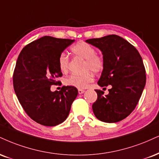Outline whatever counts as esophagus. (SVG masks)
Returning a JSON list of instances; mask_svg holds the SVG:
<instances>
[{
  "instance_id": "34e87169",
  "label": "esophagus",
  "mask_w": 159,
  "mask_h": 159,
  "mask_svg": "<svg viewBox=\"0 0 159 159\" xmlns=\"http://www.w3.org/2000/svg\"><path fill=\"white\" fill-rule=\"evenodd\" d=\"M78 91V93H79V94H82V93H84V89H79Z\"/></svg>"
}]
</instances>
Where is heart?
<instances>
[{
  "mask_svg": "<svg viewBox=\"0 0 159 159\" xmlns=\"http://www.w3.org/2000/svg\"><path fill=\"white\" fill-rule=\"evenodd\" d=\"M71 52L75 56L79 57L85 60L84 71H90L98 73L104 70V60L101 55L96 54V49L94 47L85 41H79L71 47ZM59 70L63 73L68 72L70 58L66 53L62 52L58 59ZM93 81V75L90 72H86L83 74H72L65 80V84L70 87L78 89L88 87Z\"/></svg>",
  "mask_w": 159,
  "mask_h": 159,
  "instance_id": "1",
  "label": "heart"
}]
</instances>
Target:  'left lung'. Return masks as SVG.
Returning <instances> with one entry per match:
<instances>
[{
    "label": "left lung",
    "instance_id": "obj_1",
    "mask_svg": "<svg viewBox=\"0 0 159 159\" xmlns=\"http://www.w3.org/2000/svg\"><path fill=\"white\" fill-rule=\"evenodd\" d=\"M102 52L104 67L98 84L107 87L109 94L95 89L93 104L95 117L107 123L118 122L134 110L146 84V71L140 54L131 43L116 35L86 41Z\"/></svg>",
    "mask_w": 159,
    "mask_h": 159
}]
</instances>
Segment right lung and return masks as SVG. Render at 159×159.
<instances>
[{
  "label": "right lung",
  "mask_w": 159,
  "mask_h": 159,
  "mask_svg": "<svg viewBox=\"0 0 159 159\" xmlns=\"http://www.w3.org/2000/svg\"><path fill=\"white\" fill-rule=\"evenodd\" d=\"M74 41L44 36L26 45L18 55L13 73L15 94L26 113L41 125L64 122L78 95L77 88L70 86H63L59 92L50 90L62 76L59 55Z\"/></svg>",
  "instance_id": "add662e5"
}]
</instances>
